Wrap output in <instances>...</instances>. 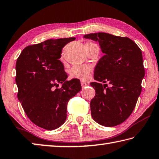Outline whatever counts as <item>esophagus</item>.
Masks as SVG:
<instances>
[{
    "instance_id": "1",
    "label": "esophagus",
    "mask_w": 159,
    "mask_h": 159,
    "mask_svg": "<svg viewBox=\"0 0 159 159\" xmlns=\"http://www.w3.org/2000/svg\"><path fill=\"white\" fill-rule=\"evenodd\" d=\"M80 84H81V86H82V88H85V87H86V86H88V83H85V82H83V81H81V82H80Z\"/></svg>"
}]
</instances>
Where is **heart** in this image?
Listing matches in <instances>:
<instances>
[{
	"label": "heart",
	"instance_id": "heart-1",
	"mask_svg": "<svg viewBox=\"0 0 159 159\" xmlns=\"http://www.w3.org/2000/svg\"><path fill=\"white\" fill-rule=\"evenodd\" d=\"M87 44H92L88 42ZM92 74V67L89 65H75L71 69L70 76L73 79H77L83 81H87Z\"/></svg>",
	"mask_w": 159,
	"mask_h": 159
}]
</instances>
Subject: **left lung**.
I'll list each match as a JSON object with an SVG mask.
<instances>
[{
    "label": "left lung",
    "mask_w": 159,
    "mask_h": 159,
    "mask_svg": "<svg viewBox=\"0 0 159 159\" xmlns=\"http://www.w3.org/2000/svg\"><path fill=\"white\" fill-rule=\"evenodd\" d=\"M83 37L99 42L104 53L94 69L97 81L90 83L96 92L90 102L92 117L107 127L120 125L132 113L142 90L145 76L142 51L128 37L106 33Z\"/></svg>",
    "instance_id": "obj_1"
}]
</instances>
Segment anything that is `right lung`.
Listing matches in <instances>:
<instances>
[{"label":"right lung","instance_id":"right-lung-1","mask_svg":"<svg viewBox=\"0 0 159 159\" xmlns=\"http://www.w3.org/2000/svg\"><path fill=\"white\" fill-rule=\"evenodd\" d=\"M75 39H48L28 46L16 60L18 99L28 118L44 129H56L64 124L69 100L81 89L79 79L67 80L59 60L62 48ZM59 83L62 87L56 89Z\"/></svg>","mask_w":159,"mask_h":159}]
</instances>
